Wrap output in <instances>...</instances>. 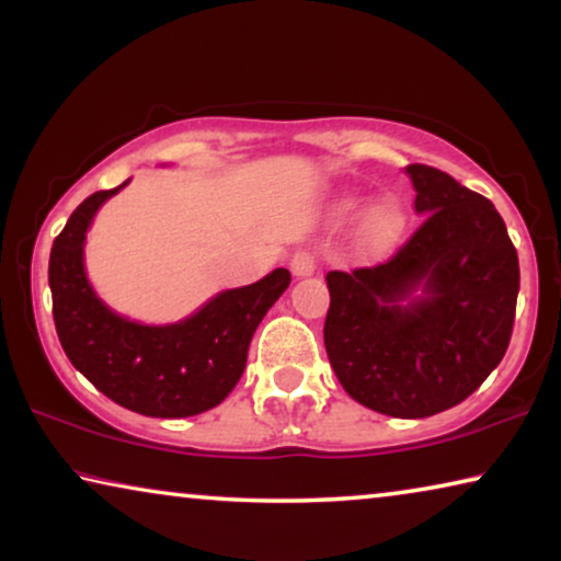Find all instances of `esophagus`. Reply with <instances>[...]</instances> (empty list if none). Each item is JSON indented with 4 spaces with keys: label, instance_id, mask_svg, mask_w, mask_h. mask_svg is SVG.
I'll use <instances>...</instances> for the list:
<instances>
[{
    "label": "esophagus",
    "instance_id": "1",
    "mask_svg": "<svg viewBox=\"0 0 561 561\" xmlns=\"http://www.w3.org/2000/svg\"><path fill=\"white\" fill-rule=\"evenodd\" d=\"M289 266L295 277H310V274H314V270H318V256H314V251L310 249H299L291 254Z\"/></svg>",
    "mask_w": 561,
    "mask_h": 561
}]
</instances>
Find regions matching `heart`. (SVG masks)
I'll use <instances>...</instances> for the list:
<instances>
[{"mask_svg": "<svg viewBox=\"0 0 561 561\" xmlns=\"http://www.w3.org/2000/svg\"><path fill=\"white\" fill-rule=\"evenodd\" d=\"M401 228H404V213L393 201H383L368 210L363 220V241L370 249H386L399 239Z\"/></svg>", "mask_w": 561, "mask_h": 561, "instance_id": "1", "label": "heart"}]
</instances>
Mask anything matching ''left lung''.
<instances>
[{"label": "left lung", "mask_w": 561, "mask_h": 561, "mask_svg": "<svg viewBox=\"0 0 561 561\" xmlns=\"http://www.w3.org/2000/svg\"><path fill=\"white\" fill-rule=\"evenodd\" d=\"M407 175L422 226L389 262L328 272L322 335L358 404L422 420L468 399L506 356L518 254L483 195L430 164H409Z\"/></svg>", "instance_id": "1"}]
</instances>
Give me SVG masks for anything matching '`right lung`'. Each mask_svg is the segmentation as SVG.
<instances>
[{
  "instance_id": "obj_1",
  "label": "right lung",
  "mask_w": 561,
  "mask_h": 561,
  "mask_svg": "<svg viewBox=\"0 0 561 561\" xmlns=\"http://www.w3.org/2000/svg\"><path fill=\"white\" fill-rule=\"evenodd\" d=\"M126 183L89 195L53 241L47 282L60 345L68 360L124 409L164 420L208 412L239 383L254 330L291 277L274 270L249 287L220 291L172 325L122 318L85 279L83 241L96 210Z\"/></svg>"
}]
</instances>
